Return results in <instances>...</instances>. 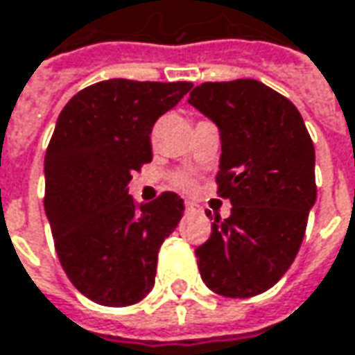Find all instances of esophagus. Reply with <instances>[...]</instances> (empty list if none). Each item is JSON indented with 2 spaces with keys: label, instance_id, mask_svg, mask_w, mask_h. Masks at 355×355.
<instances>
[{
  "label": "esophagus",
  "instance_id": "obj_1",
  "mask_svg": "<svg viewBox=\"0 0 355 355\" xmlns=\"http://www.w3.org/2000/svg\"><path fill=\"white\" fill-rule=\"evenodd\" d=\"M185 211H187V213H201L203 209H201V205L193 203V201H187V203H185Z\"/></svg>",
  "mask_w": 355,
  "mask_h": 355
}]
</instances>
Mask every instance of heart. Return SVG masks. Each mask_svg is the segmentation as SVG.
<instances>
[{"instance_id": "1", "label": "heart", "mask_w": 355, "mask_h": 355, "mask_svg": "<svg viewBox=\"0 0 355 355\" xmlns=\"http://www.w3.org/2000/svg\"><path fill=\"white\" fill-rule=\"evenodd\" d=\"M183 183H185V182H183ZM185 185H187V183H185Z\"/></svg>"}]
</instances>
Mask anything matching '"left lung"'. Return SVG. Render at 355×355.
I'll return each instance as SVG.
<instances>
[{
	"instance_id": "1",
	"label": "left lung",
	"mask_w": 355,
	"mask_h": 355,
	"mask_svg": "<svg viewBox=\"0 0 355 355\" xmlns=\"http://www.w3.org/2000/svg\"><path fill=\"white\" fill-rule=\"evenodd\" d=\"M187 103L218 128V193L232 205L195 250L201 279L223 297L260 295L289 270L305 236L316 201L313 140L297 107L256 80L201 83Z\"/></svg>"
}]
</instances>
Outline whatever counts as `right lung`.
I'll return each instance as SVG.
<instances>
[{
  "label": "right lung",
  "instance_id": "add662e5",
  "mask_svg": "<svg viewBox=\"0 0 355 355\" xmlns=\"http://www.w3.org/2000/svg\"><path fill=\"white\" fill-rule=\"evenodd\" d=\"M191 87L105 80L73 95L56 121L44 156V211L64 272L94 303L135 305L154 287L158 250L185 205L172 191L137 205L128 183L152 160L154 123Z\"/></svg>",
  "mask_w": 355,
  "mask_h": 355
}]
</instances>
